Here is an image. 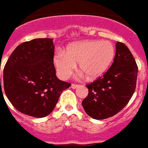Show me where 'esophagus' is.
<instances>
[{"label": "esophagus", "instance_id": "esophagus-1", "mask_svg": "<svg viewBox=\"0 0 148 148\" xmlns=\"http://www.w3.org/2000/svg\"><path fill=\"white\" fill-rule=\"evenodd\" d=\"M78 84H72V85H71V87H72V88L73 89H76V88H78Z\"/></svg>", "mask_w": 148, "mask_h": 148}]
</instances>
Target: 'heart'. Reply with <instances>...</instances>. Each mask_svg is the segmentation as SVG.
<instances>
[{
  "label": "heart",
  "instance_id": "1",
  "mask_svg": "<svg viewBox=\"0 0 148 148\" xmlns=\"http://www.w3.org/2000/svg\"><path fill=\"white\" fill-rule=\"evenodd\" d=\"M115 47L107 40H84L69 45L64 52H56L53 64L58 76L69 79L79 64L88 78L94 79L101 76L108 70L115 57Z\"/></svg>",
  "mask_w": 148,
  "mask_h": 148
}]
</instances>
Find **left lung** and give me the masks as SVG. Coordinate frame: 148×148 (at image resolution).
<instances>
[{"label": "left lung", "instance_id": "left-lung-1", "mask_svg": "<svg viewBox=\"0 0 148 148\" xmlns=\"http://www.w3.org/2000/svg\"><path fill=\"white\" fill-rule=\"evenodd\" d=\"M138 67L123 43L116 45V56L108 70L87 86L88 95L82 101L86 113L95 119L115 116L127 104L136 90Z\"/></svg>", "mask_w": 148, "mask_h": 148}]
</instances>
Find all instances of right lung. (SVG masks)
<instances>
[{"instance_id":"obj_1","label":"right lung","mask_w":148,"mask_h":148,"mask_svg":"<svg viewBox=\"0 0 148 148\" xmlns=\"http://www.w3.org/2000/svg\"><path fill=\"white\" fill-rule=\"evenodd\" d=\"M53 56V40L38 38L21 44L9 56L4 69V90L20 112L36 118L49 116L63 91L71 86L56 76Z\"/></svg>"}]
</instances>
